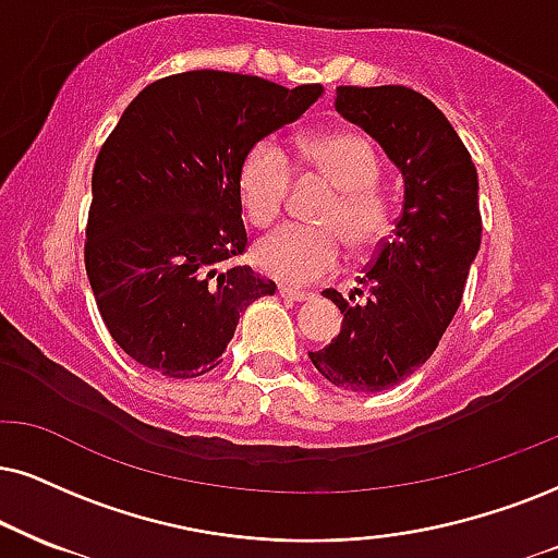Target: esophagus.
Wrapping results in <instances>:
<instances>
[{
  "label": "esophagus",
  "mask_w": 558,
  "mask_h": 558,
  "mask_svg": "<svg viewBox=\"0 0 558 558\" xmlns=\"http://www.w3.org/2000/svg\"><path fill=\"white\" fill-rule=\"evenodd\" d=\"M279 294L284 300H292V302H305L313 298V292H305V290H298V287H290V284H281L279 287Z\"/></svg>",
  "instance_id": "obj_1"
}]
</instances>
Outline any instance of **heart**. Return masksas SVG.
Returning a JSON list of instances; mask_svg holds the SVG:
<instances>
[{
    "label": "heart",
    "mask_w": 558,
    "mask_h": 558,
    "mask_svg": "<svg viewBox=\"0 0 558 558\" xmlns=\"http://www.w3.org/2000/svg\"><path fill=\"white\" fill-rule=\"evenodd\" d=\"M302 160L336 189L318 211L320 227L287 225L256 245V264L287 284L311 281L336 271L343 241L354 253L373 251L393 227L390 204L380 191V157L367 136L333 129L302 142ZM294 183L290 157L274 140H260L247 149L238 168V196L247 222L268 227L277 222Z\"/></svg>",
    "instance_id": "1"
}]
</instances>
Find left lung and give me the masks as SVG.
Returning <instances> with one entry per match:
<instances>
[{"instance_id": "obj_1", "label": "left lung", "mask_w": 558, "mask_h": 558, "mask_svg": "<svg viewBox=\"0 0 558 558\" xmlns=\"http://www.w3.org/2000/svg\"><path fill=\"white\" fill-rule=\"evenodd\" d=\"M336 111L401 170L403 209L360 279L367 300L323 292L343 323L311 360L336 388L380 393L429 360L463 300L481 245L478 175L445 113L416 89L336 87Z\"/></svg>"}]
</instances>
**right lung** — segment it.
Segmentation results:
<instances>
[{"instance_id": "obj_1", "label": "right lung", "mask_w": 558, "mask_h": 558, "mask_svg": "<svg viewBox=\"0 0 558 558\" xmlns=\"http://www.w3.org/2000/svg\"><path fill=\"white\" fill-rule=\"evenodd\" d=\"M320 93L196 69L129 102L95 160L85 268L102 323L134 362L206 375L240 313L277 292L251 266H230L247 245L238 168Z\"/></svg>"}]
</instances>
